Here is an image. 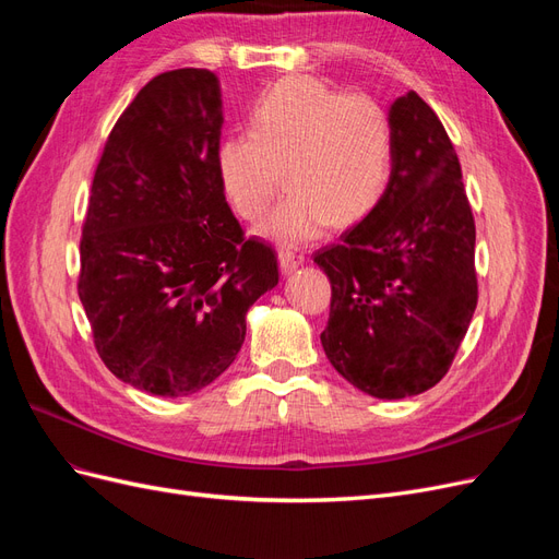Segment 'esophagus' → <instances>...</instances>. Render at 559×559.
Wrapping results in <instances>:
<instances>
[{
  "label": "esophagus",
  "instance_id": "1",
  "mask_svg": "<svg viewBox=\"0 0 559 559\" xmlns=\"http://www.w3.org/2000/svg\"><path fill=\"white\" fill-rule=\"evenodd\" d=\"M302 263H306V253H302L300 249H294V247L280 249V267L284 270V273H292V270H296Z\"/></svg>",
  "mask_w": 559,
  "mask_h": 559
}]
</instances>
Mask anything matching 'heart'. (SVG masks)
Wrapping results in <instances>:
<instances>
[{
    "instance_id": "1",
    "label": "heart",
    "mask_w": 559,
    "mask_h": 559,
    "mask_svg": "<svg viewBox=\"0 0 559 559\" xmlns=\"http://www.w3.org/2000/svg\"><path fill=\"white\" fill-rule=\"evenodd\" d=\"M394 167V126L380 99L314 76H286L249 111V132L216 146V173L233 212L261 218L282 183L292 191L263 226L280 245L308 242L333 222L373 210Z\"/></svg>"
}]
</instances>
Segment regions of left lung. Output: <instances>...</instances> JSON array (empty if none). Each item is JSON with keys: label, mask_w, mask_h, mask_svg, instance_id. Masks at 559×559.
Instances as JSON below:
<instances>
[{"label": "left lung", "mask_w": 559, "mask_h": 559, "mask_svg": "<svg viewBox=\"0 0 559 559\" xmlns=\"http://www.w3.org/2000/svg\"><path fill=\"white\" fill-rule=\"evenodd\" d=\"M394 167L386 191L341 242L314 251L331 280L321 345L347 382L405 399L443 380L478 306L476 224L462 165L415 91L389 109Z\"/></svg>", "instance_id": "8db88e82"}]
</instances>
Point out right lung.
I'll return each mask as SVG.
<instances>
[{"instance_id": "right-lung-1", "label": "right lung", "mask_w": 559, "mask_h": 559, "mask_svg": "<svg viewBox=\"0 0 559 559\" xmlns=\"http://www.w3.org/2000/svg\"><path fill=\"white\" fill-rule=\"evenodd\" d=\"M222 91L210 70L163 72L109 132L81 235L79 298L99 359L142 392L186 396L245 343L247 310L280 282L245 238L216 173Z\"/></svg>"}]
</instances>
